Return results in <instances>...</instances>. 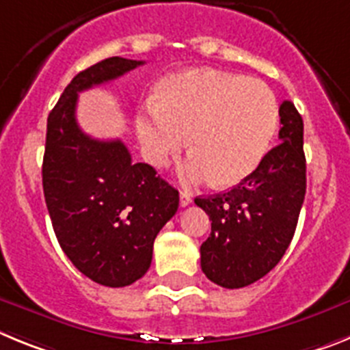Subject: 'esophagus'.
<instances>
[{"instance_id":"obj_1","label":"esophagus","mask_w":350,"mask_h":350,"mask_svg":"<svg viewBox=\"0 0 350 350\" xmlns=\"http://www.w3.org/2000/svg\"><path fill=\"white\" fill-rule=\"evenodd\" d=\"M191 202H193V198H191V194L185 193V191H180V206L191 205Z\"/></svg>"}]
</instances>
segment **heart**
Listing matches in <instances>:
<instances>
[{
    "mask_svg": "<svg viewBox=\"0 0 350 350\" xmlns=\"http://www.w3.org/2000/svg\"><path fill=\"white\" fill-rule=\"evenodd\" d=\"M279 126V103L267 83L217 70H187L161 83L159 100L137 117L147 161L165 166L187 145V182L233 185L254 172Z\"/></svg>",
    "mask_w": 350,
    "mask_h": 350,
    "instance_id": "b5f03b06",
    "label": "heart"
}]
</instances>
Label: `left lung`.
<instances>
[{
	"instance_id": "1",
	"label": "left lung",
	"mask_w": 350,
	"mask_h": 350,
	"mask_svg": "<svg viewBox=\"0 0 350 350\" xmlns=\"http://www.w3.org/2000/svg\"><path fill=\"white\" fill-rule=\"evenodd\" d=\"M280 144L228 193L194 200L212 221L200 247L203 273L217 286L254 284L286 254L307 191L303 119L291 101L279 108Z\"/></svg>"
}]
</instances>
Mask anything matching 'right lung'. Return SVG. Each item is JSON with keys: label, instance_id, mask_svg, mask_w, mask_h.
Returning a JSON list of instances; mask_svg holds the SVG:
<instances>
[{"label": "right lung", "instance_id": "add662e5", "mask_svg": "<svg viewBox=\"0 0 350 350\" xmlns=\"http://www.w3.org/2000/svg\"><path fill=\"white\" fill-rule=\"evenodd\" d=\"M140 64L108 57L80 71L47 119L42 178L52 228L77 270L107 287L147 273L154 240L178 208V191L152 166L133 165L122 142L94 140L77 122L79 92Z\"/></svg>", "mask_w": 350, "mask_h": 350}]
</instances>
